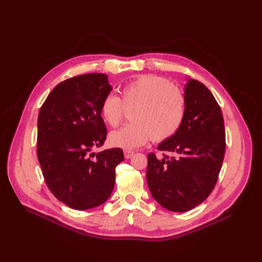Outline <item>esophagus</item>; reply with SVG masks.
Segmentation results:
<instances>
[{
  "mask_svg": "<svg viewBox=\"0 0 262 262\" xmlns=\"http://www.w3.org/2000/svg\"><path fill=\"white\" fill-rule=\"evenodd\" d=\"M134 155H135L134 150H130V149H125V150H124V157H125L126 159L132 158Z\"/></svg>",
  "mask_w": 262,
  "mask_h": 262,
  "instance_id": "34e87169",
  "label": "esophagus"
}]
</instances>
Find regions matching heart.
<instances>
[{"mask_svg": "<svg viewBox=\"0 0 262 262\" xmlns=\"http://www.w3.org/2000/svg\"><path fill=\"white\" fill-rule=\"evenodd\" d=\"M122 100L110 93L102 100L100 114L110 127H118L123 107L130 112V124L109 135V142L122 148H135L150 138L169 139L180 128L185 115V100L175 86L159 76L140 75L121 89ZM123 106H122L121 105Z\"/></svg>", "mask_w": 262, "mask_h": 262, "instance_id": "1", "label": "heart"}]
</instances>
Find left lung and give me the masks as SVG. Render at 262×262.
I'll use <instances>...</instances> for the list:
<instances>
[{"mask_svg":"<svg viewBox=\"0 0 262 262\" xmlns=\"http://www.w3.org/2000/svg\"><path fill=\"white\" fill-rule=\"evenodd\" d=\"M185 115L177 132L157 146L171 157L147 155L146 182L150 194L174 212L193 209L209 196L225 153L221 108L202 82L188 78L184 87Z\"/></svg>","mask_w":262,"mask_h":262,"instance_id":"1","label":"left lung"}]
</instances>
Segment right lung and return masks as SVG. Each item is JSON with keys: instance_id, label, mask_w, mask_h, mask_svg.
<instances>
[{"instance_id": "obj_1", "label": "right lung", "mask_w": 262, "mask_h": 262, "mask_svg": "<svg viewBox=\"0 0 262 262\" xmlns=\"http://www.w3.org/2000/svg\"><path fill=\"white\" fill-rule=\"evenodd\" d=\"M112 90L103 73L79 75L58 84L40 108L37 156L45 181L55 198L76 210L109 199L124 160L118 147L92 152L106 139L100 105Z\"/></svg>"}]
</instances>
